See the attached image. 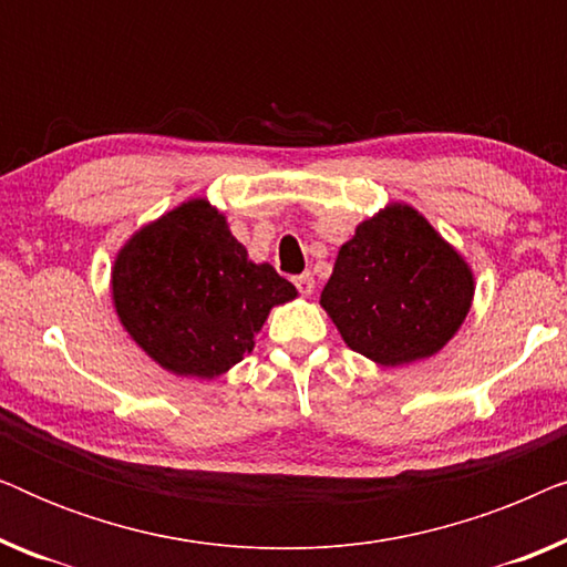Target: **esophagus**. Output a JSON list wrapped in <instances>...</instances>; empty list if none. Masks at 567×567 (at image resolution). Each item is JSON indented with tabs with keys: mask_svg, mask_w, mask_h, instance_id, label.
I'll return each instance as SVG.
<instances>
[{
	"mask_svg": "<svg viewBox=\"0 0 567 567\" xmlns=\"http://www.w3.org/2000/svg\"><path fill=\"white\" fill-rule=\"evenodd\" d=\"M293 286H297L299 289V293H305V297H309V293L315 291V276L309 274H299V276H293Z\"/></svg>",
	"mask_w": 567,
	"mask_h": 567,
	"instance_id": "1",
	"label": "esophagus"
}]
</instances>
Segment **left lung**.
I'll return each mask as SVG.
<instances>
[{"label": "left lung", "instance_id": "left-lung-1", "mask_svg": "<svg viewBox=\"0 0 567 567\" xmlns=\"http://www.w3.org/2000/svg\"><path fill=\"white\" fill-rule=\"evenodd\" d=\"M472 293L467 262L415 208L392 206L340 247L320 305L351 351L400 367L449 343Z\"/></svg>", "mask_w": 567, "mask_h": 567}]
</instances>
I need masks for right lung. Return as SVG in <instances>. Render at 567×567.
<instances>
[{
	"mask_svg": "<svg viewBox=\"0 0 567 567\" xmlns=\"http://www.w3.org/2000/svg\"><path fill=\"white\" fill-rule=\"evenodd\" d=\"M297 289L255 266L224 216L188 200L131 237L113 268V301L128 336L173 374L219 377L247 351L274 305Z\"/></svg>",
	"mask_w": 567,
	"mask_h": 567,
	"instance_id": "right-lung-1",
	"label": "right lung"
}]
</instances>
